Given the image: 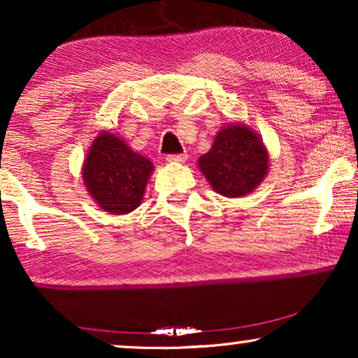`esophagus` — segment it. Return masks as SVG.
Here are the masks:
<instances>
[{
	"label": "esophagus",
	"mask_w": 358,
	"mask_h": 358,
	"mask_svg": "<svg viewBox=\"0 0 358 358\" xmlns=\"http://www.w3.org/2000/svg\"><path fill=\"white\" fill-rule=\"evenodd\" d=\"M185 159H187V155H169V156H166V161H168L169 164H180V163H184Z\"/></svg>",
	"instance_id": "1"
}]
</instances>
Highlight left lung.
<instances>
[{"label": "left lung", "mask_w": 358, "mask_h": 358, "mask_svg": "<svg viewBox=\"0 0 358 358\" xmlns=\"http://www.w3.org/2000/svg\"><path fill=\"white\" fill-rule=\"evenodd\" d=\"M199 169L215 192L228 199L251 194L268 173V151L261 135L243 122H231L215 135Z\"/></svg>", "instance_id": "1"}]
</instances>
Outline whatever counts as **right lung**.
I'll list each match as a JSON object with an SVG mask.
<instances>
[{
  "mask_svg": "<svg viewBox=\"0 0 358 358\" xmlns=\"http://www.w3.org/2000/svg\"><path fill=\"white\" fill-rule=\"evenodd\" d=\"M155 166L109 130L92 140L81 168L91 199L109 215H127L140 207Z\"/></svg>",
  "mask_w": 358,
  "mask_h": 358,
  "instance_id": "1",
  "label": "right lung"
}]
</instances>
